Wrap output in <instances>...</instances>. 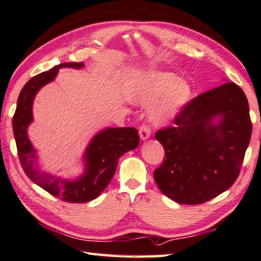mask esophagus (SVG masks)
Listing matches in <instances>:
<instances>
[{"label": "esophagus", "mask_w": 261, "mask_h": 261, "mask_svg": "<svg viewBox=\"0 0 261 261\" xmlns=\"http://www.w3.org/2000/svg\"><path fill=\"white\" fill-rule=\"evenodd\" d=\"M140 137H141V140H143V141H145V140H147L148 137H150V135H151V129H150V127L148 126H146V125H143L141 128H140Z\"/></svg>", "instance_id": "1"}]
</instances>
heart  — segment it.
Here are the masks:
<instances>
[{
    "label": "heart",
    "mask_w": 261,
    "mask_h": 261,
    "mask_svg": "<svg viewBox=\"0 0 261 261\" xmlns=\"http://www.w3.org/2000/svg\"><path fill=\"white\" fill-rule=\"evenodd\" d=\"M191 98V88L185 80L170 72H151L141 79L134 90L135 102L147 106L158 101L151 109V120L164 126L179 116Z\"/></svg>",
    "instance_id": "obj_1"
}]
</instances>
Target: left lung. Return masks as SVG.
Masks as SVG:
<instances>
[{
    "label": "left lung",
    "mask_w": 261,
    "mask_h": 261,
    "mask_svg": "<svg viewBox=\"0 0 261 261\" xmlns=\"http://www.w3.org/2000/svg\"><path fill=\"white\" fill-rule=\"evenodd\" d=\"M173 123L155 133L164 147L163 162L154 170L159 189L185 205L203 204L224 193L239 177L251 137L242 89L226 82L201 93Z\"/></svg>",
    "instance_id": "left-lung-1"
}]
</instances>
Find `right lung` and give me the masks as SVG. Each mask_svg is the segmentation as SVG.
Returning a JSON list of instances; mask_svg holds the SVG:
<instances>
[{
  "mask_svg": "<svg viewBox=\"0 0 261 261\" xmlns=\"http://www.w3.org/2000/svg\"><path fill=\"white\" fill-rule=\"evenodd\" d=\"M83 66V63H62L30 79L19 94L12 120L18 155L27 177L47 193L68 203H87L97 198L113 179L118 159L140 144V136L134 127H109L99 132L90 142L83 156V172L79 177H58L39 168L38 156L27 134L28 126L34 120V99L45 84L56 77L60 68Z\"/></svg>",
  "mask_w": 261,
  "mask_h": 261,
  "instance_id": "1",
  "label": "right lung"
}]
</instances>
